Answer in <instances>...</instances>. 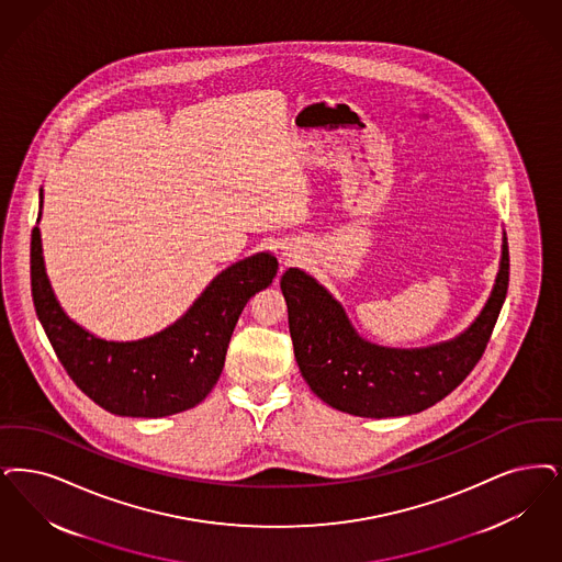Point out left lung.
Here are the masks:
<instances>
[{
  "label": "left lung",
  "mask_w": 562,
  "mask_h": 562,
  "mask_svg": "<svg viewBox=\"0 0 562 562\" xmlns=\"http://www.w3.org/2000/svg\"><path fill=\"white\" fill-rule=\"evenodd\" d=\"M508 240L502 236L494 289L471 326L428 347L400 349L358 335L345 307L315 278L289 268L280 289L289 305L294 358L324 404L361 418L418 414L441 402L481 360L508 291Z\"/></svg>",
  "instance_id": "left-lung-1"
}]
</instances>
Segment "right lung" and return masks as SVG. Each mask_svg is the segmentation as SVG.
<instances>
[{
  "label": "right lung",
  "mask_w": 562,
  "mask_h": 562,
  "mask_svg": "<svg viewBox=\"0 0 562 562\" xmlns=\"http://www.w3.org/2000/svg\"><path fill=\"white\" fill-rule=\"evenodd\" d=\"M44 190H40V217ZM278 273L271 252H257L217 273L190 310L157 335L137 340L95 337L60 307L47 280L42 232L31 234L35 312L68 376L91 402L116 416L162 418L201 404L224 370L234 326L255 292Z\"/></svg>",
  "instance_id": "right-lung-1"
}]
</instances>
